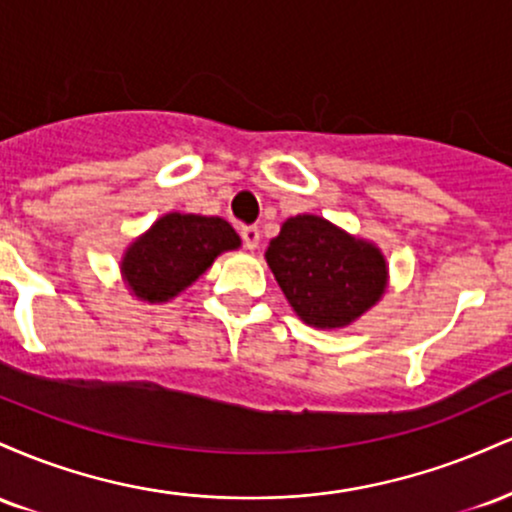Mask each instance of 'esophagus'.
Returning <instances> with one entry per match:
<instances>
[{"instance_id":"1","label":"esophagus","mask_w":512,"mask_h":512,"mask_svg":"<svg viewBox=\"0 0 512 512\" xmlns=\"http://www.w3.org/2000/svg\"><path fill=\"white\" fill-rule=\"evenodd\" d=\"M240 238H243V245L248 250H255L260 245V228L257 226H243L240 228Z\"/></svg>"}]
</instances>
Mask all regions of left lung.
<instances>
[{
  "label": "left lung",
  "instance_id": "obj_1",
  "mask_svg": "<svg viewBox=\"0 0 512 512\" xmlns=\"http://www.w3.org/2000/svg\"><path fill=\"white\" fill-rule=\"evenodd\" d=\"M264 257L293 313L320 330L351 325L387 286L380 248L315 214L286 219Z\"/></svg>",
  "mask_w": 512,
  "mask_h": 512
}]
</instances>
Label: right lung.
Masks as SVG:
<instances>
[{"instance_id": "1", "label": "right lung", "mask_w": 512, "mask_h": 512, "mask_svg": "<svg viewBox=\"0 0 512 512\" xmlns=\"http://www.w3.org/2000/svg\"><path fill=\"white\" fill-rule=\"evenodd\" d=\"M240 248L238 233L219 216H161L122 257V279L146 303H166L192 286L216 257Z\"/></svg>"}]
</instances>
